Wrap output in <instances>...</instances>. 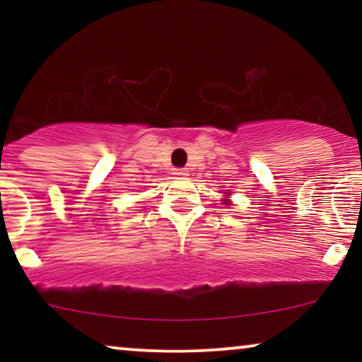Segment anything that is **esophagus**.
Segmentation results:
<instances>
[{
    "mask_svg": "<svg viewBox=\"0 0 362 362\" xmlns=\"http://www.w3.org/2000/svg\"><path fill=\"white\" fill-rule=\"evenodd\" d=\"M175 176H177V177H186V176H187V171H186V170H175Z\"/></svg>",
    "mask_w": 362,
    "mask_h": 362,
    "instance_id": "34e87169",
    "label": "esophagus"
}]
</instances>
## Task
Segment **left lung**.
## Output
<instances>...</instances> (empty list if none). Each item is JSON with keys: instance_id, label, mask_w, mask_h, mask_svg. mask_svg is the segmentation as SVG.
<instances>
[{"instance_id": "obj_1", "label": "left lung", "mask_w": 362, "mask_h": 362, "mask_svg": "<svg viewBox=\"0 0 362 362\" xmlns=\"http://www.w3.org/2000/svg\"><path fill=\"white\" fill-rule=\"evenodd\" d=\"M226 196H230V192H226ZM224 204L226 206H230V201L229 199H224Z\"/></svg>"}]
</instances>
